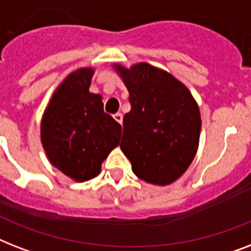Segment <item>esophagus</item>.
Segmentation results:
<instances>
[{
    "label": "esophagus",
    "instance_id": "obj_1",
    "mask_svg": "<svg viewBox=\"0 0 251 251\" xmlns=\"http://www.w3.org/2000/svg\"><path fill=\"white\" fill-rule=\"evenodd\" d=\"M113 118L118 122V124H122V113H120V112H118V113L113 114Z\"/></svg>",
    "mask_w": 251,
    "mask_h": 251
}]
</instances>
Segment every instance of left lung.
<instances>
[{"instance_id":"1","label":"left lung","mask_w":251,"mask_h":251,"mask_svg":"<svg viewBox=\"0 0 251 251\" xmlns=\"http://www.w3.org/2000/svg\"><path fill=\"white\" fill-rule=\"evenodd\" d=\"M129 91L122 152L137 177L169 185L185 173L198 150L201 113L193 95L169 73L141 62L114 66Z\"/></svg>"}]
</instances>
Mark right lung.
Masks as SVG:
<instances>
[{
    "mask_svg": "<svg viewBox=\"0 0 251 251\" xmlns=\"http://www.w3.org/2000/svg\"><path fill=\"white\" fill-rule=\"evenodd\" d=\"M94 69L72 73L62 82L41 120V143L49 161L78 182L94 178L120 145L121 125L104 112L101 96L91 94Z\"/></svg>",
    "mask_w": 251,
    "mask_h": 251,
    "instance_id": "1",
    "label": "right lung"
}]
</instances>
